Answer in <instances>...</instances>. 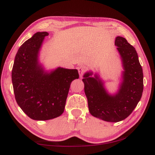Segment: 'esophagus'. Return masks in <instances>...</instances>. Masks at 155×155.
Here are the masks:
<instances>
[{"mask_svg": "<svg viewBox=\"0 0 155 155\" xmlns=\"http://www.w3.org/2000/svg\"><path fill=\"white\" fill-rule=\"evenodd\" d=\"M77 69H78V73H79L80 77L81 78L82 77H83L84 72H85V71H86V68H85V67H84V66L81 65V66H79V67H77Z\"/></svg>", "mask_w": 155, "mask_h": 155, "instance_id": "esophagus-1", "label": "esophagus"}]
</instances>
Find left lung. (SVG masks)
Listing matches in <instances>:
<instances>
[{
	"label": "left lung",
	"mask_w": 155,
	"mask_h": 155,
	"mask_svg": "<svg viewBox=\"0 0 155 155\" xmlns=\"http://www.w3.org/2000/svg\"><path fill=\"white\" fill-rule=\"evenodd\" d=\"M114 45L123 68L117 91L109 93L100 74L92 71L85 72L83 79L91 114L110 123L121 121L129 116L143 91V68L135 48L122 37H116Z\"/></svg>",
	"instance_id": "8db88e82"
}]
</instances>
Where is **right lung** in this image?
Segmentation results:
<instances>
[{"label":"right lung","instance_id":"obj_1","mask_svg":"<svg viewBox=\"0 0 155 155\" xmlns=\"http://www.w3.org/2000/svg\"><path fill=\"white\" fill-rule=\"evenodd\" d=\"M47 32H37L23 43L15 56L12 83L15 99L28 117L47 120L63 113L71 83L78 78L77 69L47 70L40 52Z\"/></svg>","mask_w":155,"mask_h":155}]
</instances>
